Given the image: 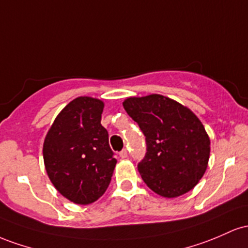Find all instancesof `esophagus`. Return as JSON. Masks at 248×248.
<instances>
[{
	"label": "esophagus",
	"instance_id": "1",
	"mask_svg": "<svg viewBox=\"0 0 248 248\" xmlns=\"http://www.w3.org/2000/svg\"><path fill=\"white\" fill-rule=\"evenodd\" d=\"M119 155H121L122 158H126L127 157V150L126 149H123L121 152H119Z\"/></svg>",
	"mask_w": 248,
	"mask_h": 248
}]
</instances>
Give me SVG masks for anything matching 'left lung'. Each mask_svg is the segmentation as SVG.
I'll use <instances>...</instances> for the list:
<instances>
[{
  "label": "left lung",
  "instance_id": "8db88e82",
  "mask_svg": "<svg viewBox=\"0 0 248 248\" xmlns=\"http://www.w3.org/2000/svg\"><path fill=\"white\" fill-rule=\"evenodd\" d=\"M123 107L145 136L146 152L138 163L144 183L165 198L191 191L210 158V138L198 117L161 94L131 97Z\"/></svg>",
  "mask_w": 248,
  "mask_h": 248
}]
</instances>
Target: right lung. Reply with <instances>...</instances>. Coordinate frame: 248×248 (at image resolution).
Here are the masks:
<instances>
[{
    "label": "right lung",
    "mask_w": 248,
    "mask_h": 248,
    "mask_svg": "<svg viewBox=\"0 0 248 248\" xmlns=\"http://www.w3.org/2000/svg\"><path fill=\"white\" fill-rule=\"evenodd\" d=\"M103 109L99 99H74L56 117L43 144L50 180L62 196L79 205L103 196L117 163L101 124Z\"/></svg>",
    "instance_id": "1"
}]
</instances>
